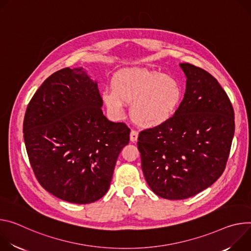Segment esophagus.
Returning <instances> with one entry per match:
<instances>
[{"mask_svg":"<svg viewBox=\"0 0 251 251\" xmlns=\"http://www.w3.org/2000/svg\"><path fill=\"white\" fill-rule=\"evenodd\" d=\"M137 137H138V132L135 130H131L130 134H129V138H130V142L131 143H135L137 141Z\"/></svg>","mask_w":251,"mask_h":251,"instance_id":"1","label":"esophagus"}]
</instances>
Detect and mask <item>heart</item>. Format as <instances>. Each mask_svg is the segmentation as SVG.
I'll return each mask as SVG.
<instances>
[{"label":"heart","instance_id":"1","mask_svg":"<svg viewBox=\"0 0 251 251\" xmlns=\"http://www.w3.org/2000/svg\"><path fill=\"white\" fill-rule=\"evenodd\" d=\"M182 96V86L176 76L133 68L116 73L111 91H104L101 100L113 118L124 116L125 102L129 104V117L137 126L154 128L173 119Z\"/></svg>","mask_w":251,"mask_h":251}]
</instances>
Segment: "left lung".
<instances>
[{
  "instance_id": "8db88e82",
  "label": "left lung",
  "mask_w": 251,
  "mask_h": 251,
  "mask_svg": "<svg viewBox=\"0 0 251 251\" xmlns=\"http://www.w3.org/2000/svg\"><path fill=\"white\" fill-rule=\"evenodd\" d=\"M185 94L166 124L143 130L137 149L142 169L156 196L185 200L209 187L224 173L234 135V111L215 77L179 64Z\"/></svg>"
}]
</instances>
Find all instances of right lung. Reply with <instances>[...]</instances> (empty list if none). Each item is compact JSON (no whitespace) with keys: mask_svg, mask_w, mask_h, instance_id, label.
I'll return each instance as SVG.
<instances>
[{"mask_svg":"<svg viewBox=\"0 0 251 251\" xmlns=\"http://www.w3.org/2000/svg\"><path fill=\"white\" fill-rule=\"evenodd\" d=\"M98 81L83 68L50 75L27 104L25 145L40 184L55 198L87 204L110 185L130 129L102 114Z\"/></svg>","mask_w":251,"mask_h":251,"instance_id":"add662e5","label":"right lung"}]
</instances>
